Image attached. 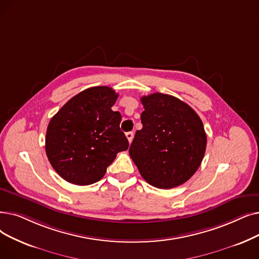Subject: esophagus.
Masks as SVG:
<instances>
[{
    "instance_id": "esophagus-1",
    "label": "esophagus",
    "mask_w": 259,
    "mask_h": 259,
    "mask_svg": "<svg viewBox=\"0 0 259 259\" xmlns=\"http://www.w3.org/2000/svg\"><path fill=\"white\" fill-rule=\"evenodd\" d=\"M126 137H127V139H128V142L131 143L132 140H133V137H134V133H133L132 131H129V132L126 133Z\"/></svg>"
}]
</instances>
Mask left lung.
Listing matches in <instances>:
<instances>
[{
  "label": "left lung",
  "mask_w": 259,
  "mask_h": 259,
  "mask_svg": "<svg viewBox=\"0 0 259 259\" xmlns=\"http://www.w3.org/2000/svg\"><path fill=\"white\" fill-rule=\"evenodd\" d=\"M143 128L138 130L129 154L150 185L169 189L194 176L206 149L201 118L187 104L162 93L143 96Z\"/></svg>",
  "instance_id": "left-lung-1"
}]
</instances>
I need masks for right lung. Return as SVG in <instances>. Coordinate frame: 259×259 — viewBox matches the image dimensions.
I'll use <instances>...</instances> for the list:
<instances>
[{
  "label": "right lung",
  "mask_w": 259,
  "mask_h": 259,
  "mask_svg": "<svg viewBox=\"0 0 259 259\" xmlns=\"http://www.w3.org/2000/svg\"><path fill=\"white\" fill-rule=\"evenodd\" d=\"M118 94L106 85L89 88L72 97L48 126L46 151L55 171L65 181L90 185L102 179L107 167L129 142L111 108Z\"/></svg>",
  "instance_id": "obj_1"
}]
</instances>
